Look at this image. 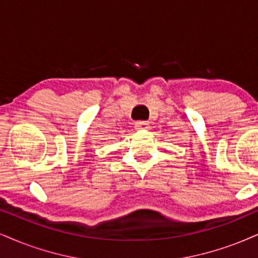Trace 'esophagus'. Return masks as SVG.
I'll return each mask as SVG.
<instances>
[{
    "label": "esophagus",
    "instance_id": "34e87169",
    "mask_svg": "<svg viewBox=\"0 0 258 258\" xmlns=\"http://www.w3.org/2000/svg\"><path fill=\"white\" fill-rule=\"evenodd\" d=\"M135 129L136 130H148L149 124L146 120H139V122L135 123Z\"/></svg>",
    "mask_w": 258,
    "mask_h": 258
}]
</instances>
